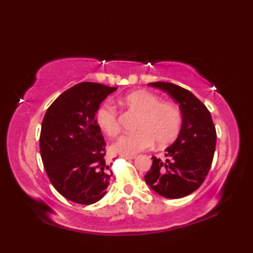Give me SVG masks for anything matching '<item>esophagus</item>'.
<instances>
[{"label": "esophagus", "instance_id": "1", "mask_svg": "<svg viewBox=\"0 0 253 253\" xmlns=\"http://www.w3.org/2000/svg\"><path fill=\"white\" fill-rule=\"evenodd\" d=\"M122 158L125 159V160H133L136 157H135V155H122Z\"/></svg>", "mask_w": 253, "mask_h": 253}]
</instances>
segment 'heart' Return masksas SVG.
I'll use <instances>...</instances> for the list:
<instances>
[{
	"mask_svg": "<svg viewBox=\"0 0 253 253\" xmlns=\"http://www.w3.org/2000/svg\"><path fill=\"white\" fill-rule=\"evenodd\" d=\"M123 102L141 112L136 132L125 133L113 144V151L121 155H135L155 143L163 147L173 142L181 127V113L170 102L160 99L147 90H136L126 94ZM95 121L100 129L110 137L120 132L116 111L110 104H102L96 111Z\"/></svg>",
	"mask_w": 253,
	"mask_h": 253,
	"instance_id": "1",
	"label": "heart"
}]
</instances>
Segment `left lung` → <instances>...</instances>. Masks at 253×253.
Instances as JSON below:
<instances>
[{
	"label": "left lung",
	"mask_w": 253,
	"mask_h": 253,
	"mask_svg": "<svg viewBox=\"0 0 253 253\" xmlns=\"http://www.w3.org/2000/svg\"><path fill=\"white\" fill-rule=\"evenodd\" d=\"M148 85L165 91L179 104L182 121L178 137L165 149V158H152V166L144 180L164 198L186 197L201 186L211 169L216 144L212 116L189 90L164 82Z\"/></svg>",
	"instance_id": "1"
}]
</instances>
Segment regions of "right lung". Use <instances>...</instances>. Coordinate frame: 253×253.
I'll use <instances>...</instances> for the list:
<instances>
[{"label": "right lung", "instance_id": "add662e5", "mask_svg": "<svg viewBox=\"0 0 253 253\" xmlns=\"http://www.w3.org/2000/svg\"><path fill=\"white\" fill-rule=\"evenodd\" d=\"M116 87L80 83L58 96L42 121L40 152L47 176L61 195L92 204L105 196L112 170L96 111Z\"/></svg>", "mask_w": 253, "mask_h": 253}]
</instances>
